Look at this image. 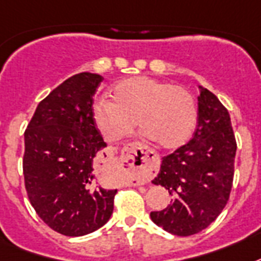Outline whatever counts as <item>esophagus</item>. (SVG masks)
Instances as JSON below:
<instances>
[{
	"label": "esophagus",
	"instance_id": "1",
	"mask_svg": "<svg viewBox=\"0 0 261 261\" xmlns=\"http://www.w3.org/2000/svg\"><path fill=\"white\" fill-rule=\"evenodd\" d=\"M124 163L128 165L135 185L145 184L156 173V157L140 143H133L126 148Z\"/></svg>",
	"mask_w": 261,
	"mask_h": 261
}]
</instances>
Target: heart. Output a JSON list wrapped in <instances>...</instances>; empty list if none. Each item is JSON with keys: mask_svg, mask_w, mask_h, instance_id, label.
Masks as SVG:
<instances>
[{"mask_svg": "<svg viewBox=\"0 0 261 261\" xmlns=\"http://www.w3.org/2000/svg\"><path fill=\"white\" fill-rule=\"evenodd\" d=\"M97 126L108 141L133 132L136 120L148 139L171 150L189 140L196 125V104L188 90L145 76L121 80L113 100L101 97L93 107Z\"/></svg>", "mask_w": 261, "mask_h": 261, "instance_id": "b5f03b06", "label": "heart"}]
</instances>
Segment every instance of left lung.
<instances>
[{"label":"left lung","mask_w":261,"mask_h":261,"mask_svg":"<svg viewBox=\"0 0 261 261\" xmlns=\"http://www.w3.org/2000/svg\"><path fill=\"white\" fill-rule=\"evenodd\" d=\"M200 88L197 128L192 140L163 157L152 180L173 196L171 205L150 219L176 236L205 229L224 210L231 193L236 140L229 113L212 92Z\"/></svg>","instance_id":"left-lung-1"}]
</instances>
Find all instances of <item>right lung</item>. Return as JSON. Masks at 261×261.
Instances as JSON below:
<instances>
[{
    "label": "right lung",
    "instance_id": "add662e5",
    "mask_svg": "<svg viewBox=\"0 0 261 261\" xmlns=\"http://www.w3.org/2000/svg\"><path fill=\"white\" fill-rule=\"evenodd\" d=\"M101 81L89 72L65 80L38 104L25 130L28 197L41 220L65 236L92 233L113 212L117 189L98 184L94 165L107 146L93 117Z\"/></svg>",
    "mask_w": 261,
    "mask_h": 261
}]
</instances>
